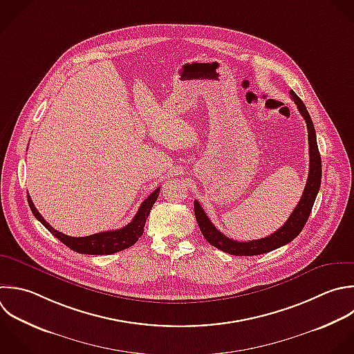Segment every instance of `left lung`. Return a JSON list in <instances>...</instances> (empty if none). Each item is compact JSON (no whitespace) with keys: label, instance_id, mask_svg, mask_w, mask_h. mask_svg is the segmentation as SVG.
Segmentation results:
<instances>
[{"label":"left lung","instance_id":"8db88e82","mask_svg":"<svg viewBox=\"0 0 354 354\" xmlns=\"http://www.w3.org/2000/svg\"><path fill=\"white\" fill-rule=\"evenodd\" d=\"M289 94H290V98L293 100V102L297 105L300 115L306 120L307 133H308L310 166H308V177H307V183H306L303 195H301L299 203L296 205L295 210L289 216V218L285 221V224L279 230H277L275 232H272L271 235H268L266 238L253 239V241H248V242L234 241V239L225 236L223 232H220L213 225V223L209 220V217L206 216L201 203L198 201H195L194 202L195 217H196L198 225H199L203 236L206 238V241L210 245H213L214 248H217L225 253H230L234 256H256V254L267 253L277 248H281V246L289 243L290 241H293L300 234V231L303 230V227L311 213L315 196H317L319 185H321V156H319V151H318V145H317L314 124L311 122V118H310L303 101L295 94V91H290Z\"/></svg>","mask_w":354,"mask_h":354}]
</instances>
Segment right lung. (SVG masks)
Wrapping results in <instances>:
<instances>
[{"label":"right lung","instance_id":"right-lung-1","mask_svg":"<svg viewBox=\"0 0 354 354\" xmlns=\"http://www.w3.org/2000/svg\"><path fill=\"white\" fill-rule=\"evenodd\" d=\"M159 191H160V188H156L141 203L134 218L123 228L113 230V231H104V232L93 234L88 236H79V238L65 235V234L57 231L55 228H53L39 213V210L36 209V206L29 195H28V201H29V206H30L35 217L54 236H57L62 243H65L72 250H75L77 253H84V254H112V253H116V252H120V250H124V249L133 246L140 239V236L144 234L145 221L149 216V212H151L153 203L156 202V199L159 196Z\"/></svg>","mask_w":354,"mask_h":354}]
</instances>
